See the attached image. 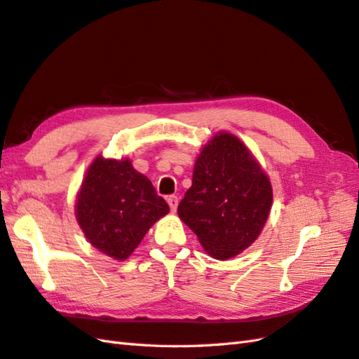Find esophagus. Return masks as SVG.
<instances>
[{"label":"esophagus","mask_w":359,"mask_h":359,"mask_svg":"<svg viewBox=\"0 0 359 359\" xmlns=\"http://www.w3.org/2000/svg\"><path fill=\"white\" fill-rule=\"evenodd\" d=\"M166 202H168V205H170V208H171V211H172V212L177 210V205H179V198H177L176 196H170L168 198H166Z\"/></svg>","instance_id":"34e87169"}]
</instances>
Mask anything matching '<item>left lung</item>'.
<instances>
[{"mask_svg": "<svg viewBox=\"0 0 359 359\" xmlns=\"http://www.w3.org/2000/svg\"><path fill=\"white\" fill-rule=\"evenodd\" d=\"M271 206L268 174L237 136L219 131L196 159L177 214L208 254L228 260L262 234Z\"/></svg>", "mask_w": 359, "mask_h": 359, "instance_id": "obj_1", "label": "left lung"}]
</instances>
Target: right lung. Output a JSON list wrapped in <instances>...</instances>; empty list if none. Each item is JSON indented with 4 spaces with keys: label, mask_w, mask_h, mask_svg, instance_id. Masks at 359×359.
<instances>
[{
    "label": "right lung",
    "mask_w": 359,
    "mask_h": 359,
    "mask_svg": "<svg viewBox=\"0 0 359 359\" xmlns=\"http://www.w3.org/2000/svg\"><path fill=\"white\" fill-rule=\"evenodd\" d=\"M86 238L97 251L127 260L148 229L170 212V206L131 161L99 154L90 163L74 205Z\"/></svg>",
    "instance_id": "right-lung-1"
}]
</instances>
